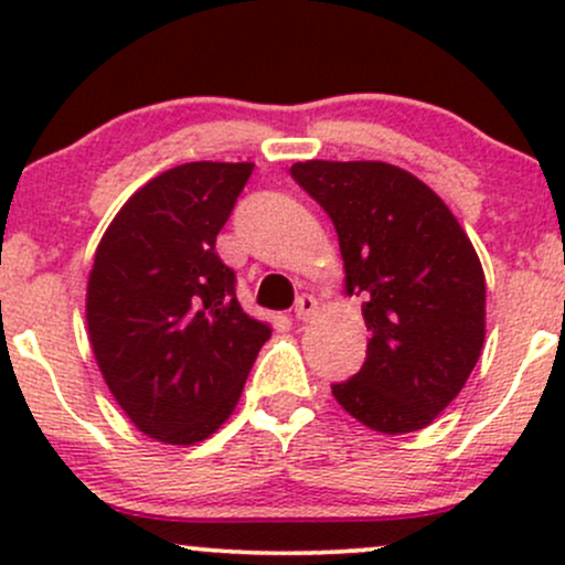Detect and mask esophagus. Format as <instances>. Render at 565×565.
<instances>
[{
    "instance_id": "obj_1",
    "label": "esophagus",
    "mask_w": 565,
    "mask_h": 565,
    "mask_svg": "<svg viewBox=\"0 0 565 565\" xmlns=\"http://www.w3.org/2000/svg\"><path fill=\"white\" fill-rule=\"evenodd\" d=\"M316 310H319V302H316L313 295H302L300 300L295 302V319L297 321H310L316 316Z\"/></svg>"
}]
</instances>
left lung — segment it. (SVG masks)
I'll use <instances>...</instances> for the list:
<instances>
[{"instance_id":"1","label":"left lung","mask_w":565,"mask_h":565,"mask_svg":"<svg viewBox=\"0 0 565 565\" xmlns=\"http://www.w3.org/2000/svg\"><path fill=\"white\" fill-rule=\"evenodd\" d=\"M332 217L348 295L372 332L359 374L332 385L377 433L423 430L457 398L486 337V278L468 233L423 180L385 161H297Z\"/></svg>"}]
</instances>
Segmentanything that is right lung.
<instances>
[{
    "label": "right lung",
    "instance_id": "obj_1",
    "mask_svg": "<svg viewBox=\"0 0 565 565\" xmlns=\"http://www.w3.org/2000/svg\"><path fill=\"white\" fill-rule=\"evenodd\" d=\"M252 170V161H191L161 172L97 244L89 345L116 404L161 444L210 438L270 337L242 310L236 274L215 252Z\"/></svg>",
    "mask_w": 565,
    "mask_h": 565
}]
</instances>
